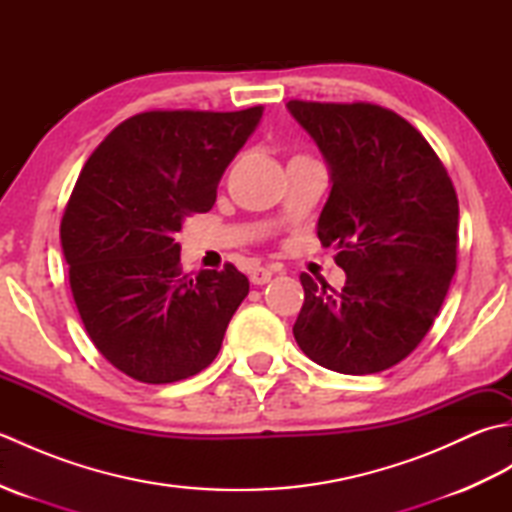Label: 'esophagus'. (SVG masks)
<instances>
[{"mask_svg":"<svg viewBox=\"0 0 512 512\" xmlns=\"http://www.w3.org/2000/svg\"><path fill=\"white\" fill-rule=\"evenodd\" d=\"M273 277V270L270 268H253L250 270V284L253 286H264Z\"/></svg>","mask_w":512,"mask_h":512,"instance_id":"1","label":"esophagus"}]
</instances>
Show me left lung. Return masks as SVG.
<instances>
[{"label": "left lung", "mask_w": 512, "mask_h": 512, "mask_svg": "<svg viewBox=\"0 0 512 512\" xmlns=\"http://www.w3.org/2000/svg\"><path fill=\"white\" fill-rule=\"evenodd\" d=\"M317 143L332 189L317 222L345 286L301 275L295 341L339 374L400 363L431 330L458 255V195L447 169L405 118L369 103H286Z\"/></svg>", "instance_id": "1"}]
</instances>
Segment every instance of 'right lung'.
Instances as JSON below:
<instances>
[{"label": "right lung", "instance_id": "right-lung-1", "mask_svg": "<svg viewBox=\"0 0 512 512\" xmlns=\"http://www.w3.org/2000/svg\"><path fill=\"white\" fill-rule=\"evenodd\" d=\"M262 112L136 114L74 184L61 246L76 310L96 350L140 383H176L209 367L248 295L233 264L184 275L176 235L189 215L211 211Z\"/></svg>", "mask_w": 512, "mask_h": 512}]
</instances>
